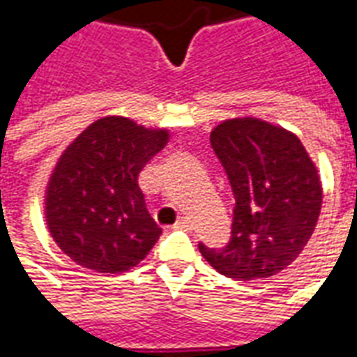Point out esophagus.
Listing matches in <instances>:
<instances>
[{"label": "esophagus", "mask_w": 357, "mask_h": 357, "mask_svg": "<svg viewBox=\"0 0 357 357\" xmlns=\"http://www.w3.org/2000/svg\"><path fill=\"white\" fill-rule=\"evenodd\" d=\"M174 227H176V229H191L193 224H191V220H189V218H179Z\"/></svg>", "instance_id": "34e87169"}]
</instances>
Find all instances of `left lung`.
Segmentation results:
<instances>
[{
  "label": "left lung",
  "mask_w": 357,
  "mask_h": 357,
  "mask_svg": "<svg viewBox=\"0 0 357 357\" xmlns=\"http://www.w3.org/2000/svg\"><path fill=\"white\" fill-rule=\"evenodd\" d=\"M210 143L235 193L231 241L222 250L199 245L218 273L235 281L268 279L289 268L317 225L319 170L296 133L262 118L224 120Z\"/></svg>",
  "instance_id": "obj_1"
}]
</instances>
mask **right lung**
<instances>
[{"label": "right lung", "mask_w": 357, "mask_h": 357, "mask_svg": "<svg viewBox=\"0 0 357 357\" xmlns=\"http://www.w3.org/2000/svg\"><path fill=\"white\" fill-rule=\"evenodd\" d=\"M170 141L166 128L102 116L61 153L45 185L51 237L74 264L122 273L151 252L162 229L137 185L143 166Z\"/></svg>", "instance_id": "add662e5"}]
</instances>
